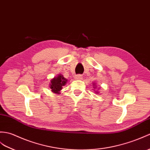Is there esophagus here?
<instances>
[{
    "mask_svg": "<svg viewBox=\"0 0 150 150\" xmlns=\"http://www.w3.org/2000/svg\"><path fill=\"white\" fill-rule=\"evenodd\" d=\"M82 78V75H80V74L76 75H75V79H77V80L81 79Z\"/></svg>",
    "mask_w": 150,
    "mask_h": 150,
    "instance_id": "34e87169",
    "label": "esophagus"
}]
</instances>
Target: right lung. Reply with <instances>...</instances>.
Instances as JSON below:
<instances>
[{
    "label": "right lung",
    "instance_id": "1",
    "mask_svg": "<svg viewBox=\"0 0 150 150\" xmlns=\"http://www.w3.org/2000/svg\"><path fill=\"white\" fill-rule=\"evenodd\" d=\"M67 80L64 79L62 75H59L57 77H55L51 81L50 88L51 91L55 93L59 94V91L62 89V86L67 83Z\"/></svg>",
    "mask_w": 150,
    "mask_h": 150
}]
</instances>
